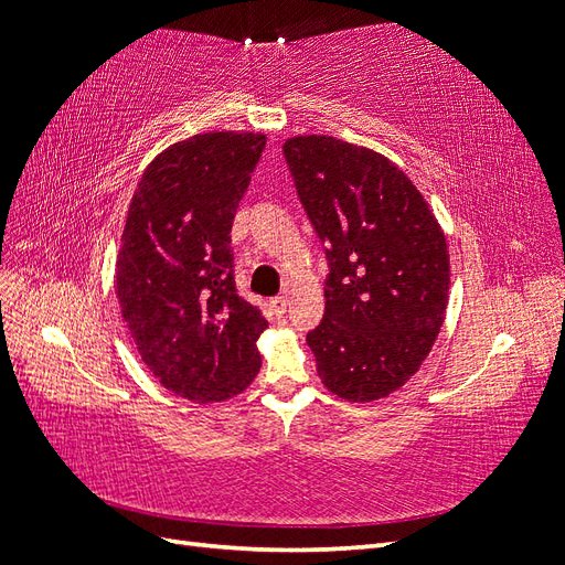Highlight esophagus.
<instances>
[{"mask_svg": "<svg viewBox=\"0 0 565 565\" xmlns=\"http://www.w3.org/2000/svg\"><path fill=\"white\" fill-rule=\"evenodd\" d=\"M287 306H289V299H287V295H282V297H276V299H273V309H276V313H278V316H285V313H287Z\"/></svg>", "mask_w": 565, "mask_h": 565, "instance_id": "1", "label": "esophagus"}]
</instances>
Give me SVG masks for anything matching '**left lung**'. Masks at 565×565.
I'll return each instance as SVG.
<instances>
[{"label":"left lung","instance_id":"obj_1","mask_svg":"<svg viewBox=\"0 0 565 565\" xmlns=\"http://www.w3.org/2000/svg\"><path fill=\"white\" fill-rule=\"evenodd\" d=\"M297 195L328 256L324 316L306 341L334 396L370 403L398 391L446 320V233L403 169L334 136L282 146Z\"/></svg>","mask_w":565,"mask_h":565}]
</instances>
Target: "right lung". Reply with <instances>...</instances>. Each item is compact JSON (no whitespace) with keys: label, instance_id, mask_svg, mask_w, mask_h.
<instances>
[{"label":"right lung","instance_id":"add662e5","mask_svg":"<svg viewBox=\"0 0 565 565\" xmlns=\"http://www.w3.org/2000/svg\"><path fill=\"white\" fill-rule=\"evenodd\" d=\"M264 134H195L162 150L136 185L115 292L141 361L181 398L218 403L262 367V311L237 297L231 228Z\"/></svg>","mask_w":565,"mask_h":565}]
</instances>
